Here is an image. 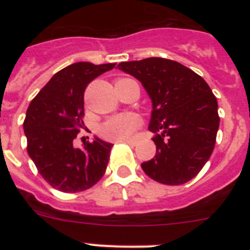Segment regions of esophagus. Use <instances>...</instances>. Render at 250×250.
I'll return each mask as SVG.
<instances>
[{
	"label": "esophagus",
	"mask_w": 250,
	"mask_h": 250,
	"mask_svg": "<svg viewBox=\"0 0 250 250\" xmlns=\"http://www.w3.org/2000/svg\"><path fill=\"white\" fill-rule=\"evenodd\" d=\"M121 143H126V144H130V145H135V141L134 140H123Z\"/></svg>",
	"instance_id": "esophagus-1"
}]
</instances>
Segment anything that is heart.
Segmentation results:
<instances>
[{
    "instance_id": "heart-1",
    "label": "heart",
    "mask_w": 250,
    "mask_h": 250,
    "mask_svg": "<svg viewBox=\"0 0 250 250\" xmlns=\"http://www.w3.org/2000/svg\"><path fill=\"white\" fill-rule=\"evenodd\" d=\"M140 126V119L134 114H119L104 121L99 132L106 140L123 141L129 139Z\"/></svg>"
}]
</instances>
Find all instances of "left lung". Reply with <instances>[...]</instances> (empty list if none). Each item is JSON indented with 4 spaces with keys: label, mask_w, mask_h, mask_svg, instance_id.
<instances>
[{
    "label": "left lung",
    "mask_w": 250,
    "mask_h": 250,
    "mask_svg": "<svg viewBox=\"0 0 250 250\" xmlns=\"http://www.w3.org/2000/svg\"><path fill=\"white\" fill-rule=\"evenodd\" d=\"M136 77L152 101L149 130L156 135L154 159L141 164L149 178L165 185H182L205 165L219 129L218 101L202 76L163 57L119 63Z\"/></svg>",
    "instance_id": "1"
}]
</instances>
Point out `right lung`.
Listing matches in <instances>:
<instances>
[{"mask_svg": "<svg viewBox=\"0 0 250 250\" xmlns=\"http://www.w3.org/2000/svg\"><path fill=\"white\" fill-rule=\"evenodd\" d=\"M114 67L115 63H72L51 77L26 111L28 155L40 175L62 193L90 189L105 174L112 144L95 138L77 149L74 140L83 129L86 87Z\"/></svg>", "mask_w": 250, "mask_h": 250, "instance_id": "add662e5", "label": "right lung"}]
</instances>
